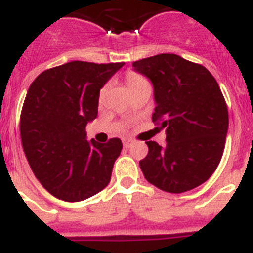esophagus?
<instances>
[{"label":"esophagus","instance_id":"obj_1","mask_svg":"<svg viewBox=\"0 0 253 253\" xmlns=\"http://www.w3.org/2000/svg\"><path fill=\"white\" fill-rule=\"evenodd\" d=\"M131 146H132V140H128V139H127V140L123 142V147H125V148H130Z\"/></svg>","mask_w":253,"mask_h":253}]
</instances>
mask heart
<instances>
[{"instance_id": "heart-1", "label": "heart", "mask_w": 253, "mask_h": 253, "mask_svg": "<svg viewBox=\"0 0 253 253\" xmlns=\"http://www.w3.org/2000/svg\"><path fill=\"white\" fill-rule=\"evenodd\" d=\"M126 83L128 85V89H135V87H139V86H146V85H150L148 84V81L144 79L143 76H140L139 73L136 72H127L126 75ZM106 90V87H103L102 91H101V95L105 93Z\"/></svg>"}]
</instances>
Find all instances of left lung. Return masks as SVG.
I'll return each mask as SVG.
<instances>
[{"label": "left lung", "instance_id": "1", "mask_svg": "<svg viewBox=\"0 0 253 253\" xmlns=\"http://www.w3.org/2000/svg\"><path fill=\"white\" fill-rule=\"evenodd\" d=\"M154 85L152 121L166 128L167 144L147 142L139 162L146 180L168 193L192 190L209 180L223 155L228 111L219 85L208 69L174 53L132 63Z\"/></svg>", "mask_w": 253, "mask_h": 253}]
</instances>
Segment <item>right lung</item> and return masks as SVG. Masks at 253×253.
<instances>
[{
  "mask_svg": "<svg viewBox=\"0 0 253 253\" xmlns=\"http://www.w3.org/2000/svg\"><path fill=\"white\" fill-rule=\"evenodd\" d=\"M125 63L71 61L47 69L30 85L21 113L26 159L52 196L79 202L107 186L122 142L86 140L98 114L99 90Z\"/></svg>",
  "mask_w": 253,
  "mask_h": 253,
  "instance_id": "obj_1",
  "label": "right lung"
}]
</instances>
